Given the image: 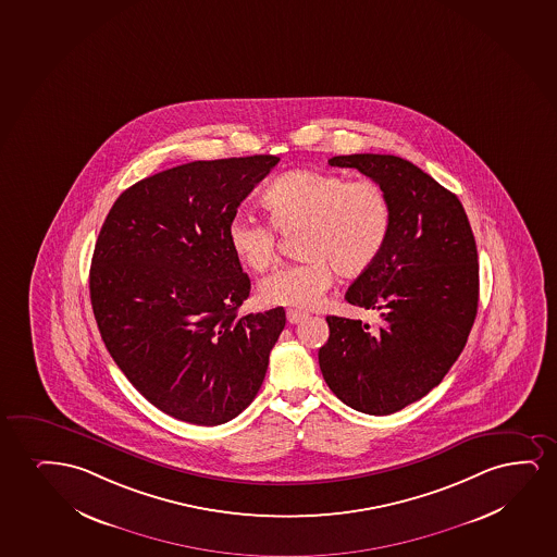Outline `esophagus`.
Instances as JSON below:
<instances>
[{"instance_id":"1","label":"esophagus","mask_w":557,"mask_h":557,"mask_svg":"<svg viewBox=\"0 0 557 557\" xmlns=\"http://www.w3.org/2000/svg\"><path fill=\"white\" fill-rule=\"evenodd\" d=\"M308 318L304 311L298 310H287V321H289L290 325H297L300 321Z\"/></svg>"}]
</instances>
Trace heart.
<instances>
[{
  "label": "heart",
  "instance_id": "obj_1",
  "mask_svg": "<svg viewBox=\"0 0 557 557\" xmlns=\"http://www.w3.org/2000/svg\"><path fill=\"white\" fill-rule=\"evenodd\" d=\"M267 221L238 215L226 226L232 253L253 272H267L277 259V230L300 234L302 260L275 270L259 285L268 306L313 308L333 285V270L355 277L383 253L393 228V203L387 190L372 180L346 175L290 172L264 190Z\"/></svg>",
  "mask_w": 557,
  "mask_h": 557
}]
</instances>
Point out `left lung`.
<instances>
[{"instance_id":"8db88e82","label":"left lung","mask_w":557,"mask_h":557,"mask_svg":"<svg viewBox=\"0 0 557 557\" xmlns=\"http://www.w3.org/2000/svg\"><path fill=\"white\" fill-rule=\"evenodd\" d=\"M380 183L393 203V228L380 259L346 300L380 311V326L329 315L319 367L354 410L389 416L425 397L461 355L478 311V251L469 218L448 188L393 154H346Z\"/></svg>"}]
</instances>
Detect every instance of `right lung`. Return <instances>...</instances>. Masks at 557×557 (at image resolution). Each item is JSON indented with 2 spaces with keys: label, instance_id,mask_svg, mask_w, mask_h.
I'll return each instance as SVG.
<instances>
[{
  "label": "right lung",
  "instance_id": "1",
  "mask_svg": "<svg viewBox=\"0 0 557 557\" xmlns=\"http://www.w3.org/2000/svg\"><path fill=\"white\" fill-rule=\"evenodd\" d=\"M274 154L196 160L145 177L116 198L90 267V302L116 367L152 406L221 425L253 403L285 310L238 308L251 282L226 226Z\"/></svg>",
  "mask_w": 557,
  "mask_h": 557
}]
</instances>
